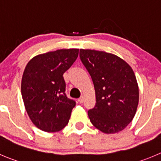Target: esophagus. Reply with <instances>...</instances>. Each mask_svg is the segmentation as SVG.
Here are the masks:
<instances>
[{"label": "esophagus", "mask_w": 161, "mask_h": 161, "mask_svg": "<svg viewBox=\"0 0 161 161\" xmlns=\"http://www.w3.org/2000/svg\"><path fill=\"white\" fill-rule=\"evenodd\" d=\"M84 99H85V97H84L83 96H80V97L79 99H78V102L80 103H82L84 102Z\"/></svg>", "instance_id": "esophagus-1"}]
</instances>
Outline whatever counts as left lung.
<instances>
[{
  "instance_id": "1",
  "label": "left lung",
  "mask_w": 161,
  "mask_h": 161,
  "mask_svg": "<svg viewBox=\"0 0 161 161\" xmlns=\"http://www.w3.org/2000/svg\"><path fill=\"white\" fill-rule=\"evenodd\" d=\"M80 58L92 80L96 105L88 111L96 129L115 134L133 120L139 102L135 74L129 64L111 53L80 50Z\"/></svg>"
}]
</instances>
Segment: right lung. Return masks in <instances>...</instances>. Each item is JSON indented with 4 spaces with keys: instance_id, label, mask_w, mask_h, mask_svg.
<instances>
[{
    "instance_id": "add662e5",
    "label": "right lung",
    "mask_w": 161,
    "mask_h": 161,
    "mask_svg": "<svg viewBox=\"0 0 161 161\" xmlns=\"http://www.w3.org/2000/svg\"><path fill=\"white\" fill-rule=\"evenodd\" d=\"M79 49H61L32 58L21 80L25 109L33 124L45 132H58L68 124L75 101L65 95L63 74L77 58Z\"/></svg>"
}]
</instances>
